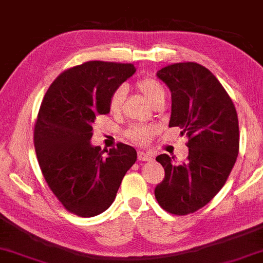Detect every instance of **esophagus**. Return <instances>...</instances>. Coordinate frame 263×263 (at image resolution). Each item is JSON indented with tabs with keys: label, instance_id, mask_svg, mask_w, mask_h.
<instances>
[{
	"label": "esophagus",
	"instance_id": "obj_1",
	"mask_svg": "<svg viewBox=\"0 0 263 263\" xmlns=\"http://www.w3.org/2000/svg\"><path fill=\"white\" fill-rule=\"evenodd\" d=\"M138 160H142V162H151V160H153V156L149 153H144V152H138Z\"/></svg>",
	"mask_w": 263,
	"mask_h": 263
}]
</instances>
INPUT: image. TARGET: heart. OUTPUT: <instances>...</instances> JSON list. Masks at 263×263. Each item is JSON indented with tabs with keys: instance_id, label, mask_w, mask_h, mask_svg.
<instances>
[{
	"instance_id": "b5f03b06",
	"label": "heart",
	"mask_w": 263,
	"mask_h": 263,
	"mask_svg": "<svg viewBox=\"0 0 263 263\" xmlns=\"http://www.w3.org/2000/svg\"><path fill=\"white\" fill-rule=\"evenodd\" d=\"M136 88L147 98L149 103L156 105L160 100L165 98V89L160 82L152 77H143L136 82ZM126 96V88L123 85L116 88L112 91L109 99V110L112 114L119 112L121 110L123 99ZM158 127L153 123H134L125 131V136L129 141L137 144L149 143L153 136L157 134Z\"/></svg>"
}]
</instances>
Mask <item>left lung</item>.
I'll return each mask as SVG.
<instances>
[{
    "label": "left lung",
    "instance_id": "left-lung-1",
    "mask_svg": "<svg viewBox=\"0 0 263 263\" xmlns=\"http://www.w3.org/2000/svg\"><path fill=\"white\" fill-rule=\"evenodd\" d=\"M172 91L170 127L189 137L186 162L160 154L165 170L154 195L163 210L186 216L204 207L226 183L239 153V121L232 98L208 68L173 63L158 71Z\"/></svg>",
    "mask_w": 263,
    "mask_h": 263
}]
</instances>
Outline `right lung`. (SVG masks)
<instances>
[{"mask_svg": "<svg viewBox=\"0 0 263 263\" xmlns=\"http://www.w3.org/2000/svg\"><path fill=\"white\" fill-rule=\"evenodd\" d=\"M136 72L132 63L88 61L66 69L44 97L34 127L41 173L63 207L78 217L103 213L137 159L125 143L104 151L90 143L93 122L110 112V96Z\"/></svg>", "mask_w": 263, "mask_h": 263, "instance_id": "obj_1", "label": "right lung"}]
</instances>
